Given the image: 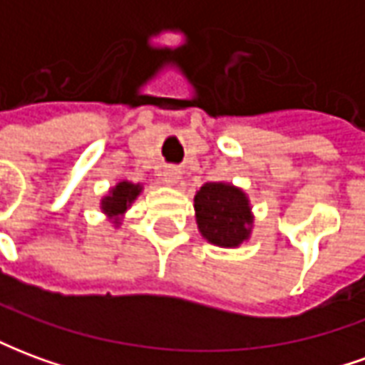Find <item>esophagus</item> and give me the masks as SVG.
I'll return each mask as SVG.
<instances>
[{
    "label": "esophagus",
    "mask_w": 365,
    "mask_h": 365,
    "mask_svg": "<svg viewBox=\"0 0 365 365\" xmlns=\"http://www.w3.org/2000/svg\"><path fill=\"white\" fill-rule=\"evenodd\" d=\"M162 175H164V182L168 185H175V183H180V180H182V170L180 168H166Z\"/></svg>",
    "instance_id": "1"
}]
</instances>
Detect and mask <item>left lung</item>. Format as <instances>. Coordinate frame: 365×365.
Returning <instances> with one entry per match:
<instances>
[{
  "instance_id": "obj_1",
  "label": "left lung",
  "mask_w": 365,
  "mask_h": 365,
  "mask_svg": "<svg viewBox=\"0 0 365 365\" xmlns=\"http://www.w3.org/2000/svg\"><path fill=\"white\" fill-rule=\"evenodd\" d=\"M195 222L207 242L238 248L250 240L254 213L246 191L229 182H207L193 197Z\"/></svg>"
}]
</instances>
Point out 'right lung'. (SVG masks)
I'll return each instance as SVG.
<instances>
[{"mask_svg": "<svg viewBox=\"0 0 365 365\" xmlns=\"http://www.w3.org/2000/svg\"><path fill=\"white\" fill-rule=\"evenodd\" d=\"M143 183L123 180V182L115 183L113 187H109V191L101 197V201H99V209H101V213L107 217V221L115 225V229L119 227L125 213H127L128 209H130V205L138 199V195L143 193Z\"/></svg>", "mask_w": 365, "mask_h": 365, "instance_id": "right-lung-1", "label": "right lung"}]
</instances>
